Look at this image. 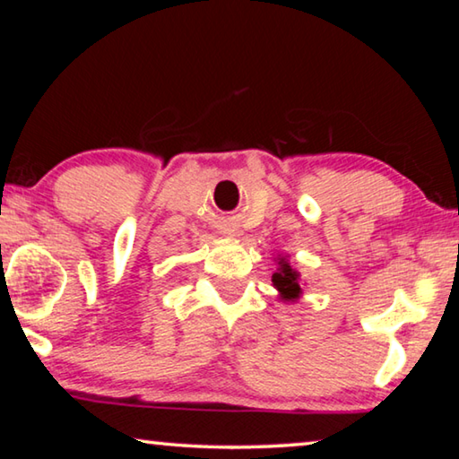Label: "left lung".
<instances>
[{"label":"left lung","mask_w":459,"mask_h":459,"mask_svg":"<svg viewBox=\"0 0 459 459\" xmlns=\"http://www.w3.org/2000/svg\"><path fill=\"white\" fill-rule=\"evenodd\" d=\"M277 269L271 281H273V287L277 290V298L283 301V304H293L298 301L301 295H304V287H301V279H299V271H295L291 267L287 255H277Z\"/></svg>","instance_id":"left-lung-1"}]
</instances>
